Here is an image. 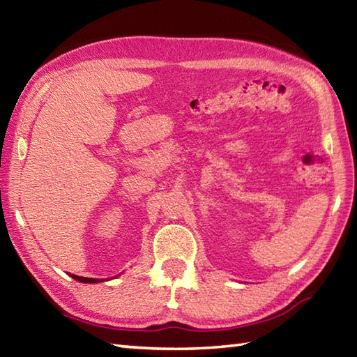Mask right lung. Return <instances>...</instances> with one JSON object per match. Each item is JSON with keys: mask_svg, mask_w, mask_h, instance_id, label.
<instances>
[{"mask_svg": "<svg viewBox=\"0 0 357 357\" xmlns=\"http://www.w3.org/2000/svg\"><path fill=\"white\" fill-rule=\"evenodd\" d=\"M73 279H77V280H79V282H89V284H95V282H98V280L100 279H92V278H82V276H75V275H70Z\"/></svg>", "mask_w": 357, "mask_h": 357, "instance_id": "right-lung-1", "label": "right lung"}]
</instances>
